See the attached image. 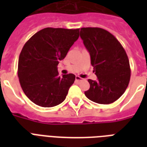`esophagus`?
<instances>
[{
    "label": "esophagus",
    "instance_id": "obj_1",
    "mask_svg": "<svg viewBox=\"0 0 147 147\" xmlns=\"http://www.w3.org/2000/svg\"><path fill=\"white\" fill-rule=\"evenodd\" d=\"M82 80V78H80L79 76H76V82H81V81Z\"/></svg>",
    "mask_w": 147,
    "mask_h": 147
}]
</instances>
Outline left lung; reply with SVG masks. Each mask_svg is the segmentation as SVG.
Listing matches in <instances>:
<instances>
[{
  "label": "left lung",
  "mask_w": 147,
  "mask_h": 147,
  "mask_svg": "<svg viewBox=\"0 0 147 147\" xmlns=\"http://www.w3.org/2000/svg\"><path fill=\"white\" fill-rule=\"evenodd\" d=\"M80 36L98 77L97 81L88 80L90 88L85 96L98 104H111L124 93L130 82L127 55L114 36L104 29L81 28Z\"/></svg>",
  "instance_id": "left-lung-1"
}]
</instances>
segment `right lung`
<instances>
[{"label": "right lung", "instance_id": "right-lung-1", "mask_svg": "<svg viewBox=\"0 0 147 147\" xmlns=\"http://www.w3.org/2000/svg\"><path fill=\"white\" fill-rule=\"evenodd\" d=\"M79 37V29L44 28L23 47L18 61V77L30 100L43 107L59 105L75 82L73 74L59 76L57 65Z\"/></svg>", "mask_w": 147, "mask_h": 147}]
</instances>
